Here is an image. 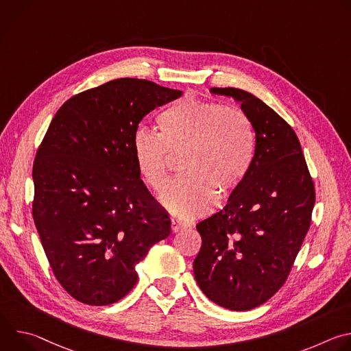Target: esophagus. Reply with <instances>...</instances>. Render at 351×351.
<instances>
[{"label":"esophagus","mask_w":351,"mask_h":351,"mask_svg":"<svg viewBox=\"0 0 351 351\" xmlns=\"http://www.w3.org/2000/svg\"><path fill=\"white\" fill-rule=\"evenodd\" d=\"M171 226H172V232H173V233H176V232H180V230L186 229V228H187V223L173 218V219H172V223H171Z\"/></svg>","instance_id":"obj_1"}]
</instances>
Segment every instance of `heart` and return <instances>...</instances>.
Listing matches in <instances>:
<instances>
[{"label": "heart", "mask_w": 351, "mask_h": 351, "mask_svg": "<svg viewBox=\"0 0 351 351\" xmlns=\"http://www.w3.org/2000/svg\"><path fill=\"white\" fill-rule=\"evenodd\" d=\"M158 134L138 128L132 156L140 178L156 191L168 179L169 153L179 154L182 175L162 194V203L180 217L211 210L248 175L256 157L252 121L234 108L194 95L182 97L157 117Z\"/></svg>", "instance_id": "b5f03b06"}]
</instances>
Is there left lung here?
<instances>
[{"label":"left lung","mask_w":351,"mask_h":351,"mask_svg":"<svg viewBox=\"0 0 351 351\" xmlns=\"http://www.w3.org/2000/svg\"><path fill=\"white\" fill-rule=\"evenodd\" d=\"M210 91L233 98L252 121L256 157L223 210L197 223L202 248L193 269L211 302L245 311L287 279L311 223L315 190L294 130L272 108L240 88Z\"/></svg>","instance_id":"8db88e82"}]
</instances>
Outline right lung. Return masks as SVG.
Segmentation results:
<instances>
[{
	"mask_svg": "<svg viewBox=\"0 0 351 351\" xmlns=\"http://www.w3.org/2000/svg\"><path fill=\"white\" fill-rule=\"evenodd\" d=\"M183 94L122 77L73 95L58 110L33 165V219L61 286L107 306L137 282L136 265L171 233L132 156L141 119Z\"/></svg>",
	"mask_w": 351,
	"mask_h": 351,
	"instance_id": "add662e5",
	"label": "right lung"
}]
</instances>
